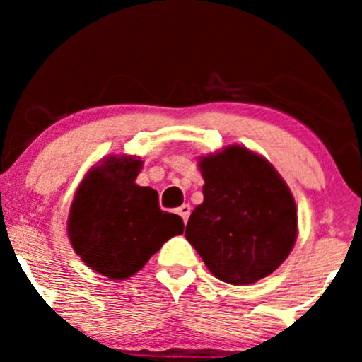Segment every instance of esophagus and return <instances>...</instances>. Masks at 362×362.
<instances>
[{"mask_svg": "<svg viewBox=\"0 0 362 362\" xmlns=\"http://www.w3.org/2000/svg\"><path fill=\"white\" fill-rule=\"evenodd\" d=\"M177 213L180 214V218L184 219V223H187V219H189V216H190V204H182L180 207H178Z\"/></svg>", "mask_w": 362, "mask_h": 362, "instance_id": "esophagus-1", "label": "esophagus"}]
</instances>
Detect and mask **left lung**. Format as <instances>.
Wrapping results in <instances>:
<instances>
[{"instance_id":"obj_1","label":"left lung","mask_w":362,"mask_h":362,"mask_svg":"<svg viewBox=\"0 0 362 362\" xmlns=\"http://www.w3.org/2000/svg\"><path fill=\"white\" fill-rule=\"evenodd\" d=\"M199 170L204 201L190 214L185 238L219 281L242 286L267 277L298 236L289 187L264 156L238 144L202 156Z\"/></svg>"}]
</instances>
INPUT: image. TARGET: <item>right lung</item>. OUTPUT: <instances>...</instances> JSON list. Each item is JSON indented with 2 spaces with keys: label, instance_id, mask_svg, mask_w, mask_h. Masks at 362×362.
<instances>
[{
  "label": "right lung",
  "instance_id": "right-lung-1",
  "mask_svg": "<svg viewBox=\"0 0 362 362\" xmlns=\"http://www.w3.org/2000/svg\"><path fill=\"white\" fill-rule=\"evenodd\" d=\"M141 168L136 156L105 158L83 178L69 209L74 252L112 281L134 276L165 242L184 233L180 216L160 209L156 190L136 184Z\"/></svg>",
  "mask_w": 362,
  "mask_h": 362
}]
</instances>
